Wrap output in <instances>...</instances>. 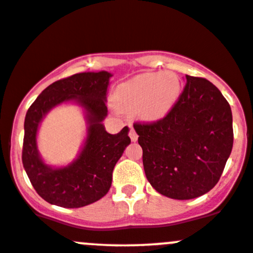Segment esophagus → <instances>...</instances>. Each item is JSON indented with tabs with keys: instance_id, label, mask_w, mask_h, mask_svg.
Instances as JSON below:
<instances>
[{
	"instance_id": "34e87169",
	"label": "esophagus",
	"mask_w": 253,
	"mask_h": 253,
	"mask_svg": "<svg viewBox=\"0 0 253 253\" xmlns=\"http://www.w3.org/2000/svg\"><path fill=\"white\" fill-rule=\"evenodd\" d=\"M129 138H131L132 142H137V139H138V134L135 133L133 126H131V131H129Z\"/></svg>"
}]
</instances>
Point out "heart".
Segmentation results:
<instances>
[{
  "instance_id": "1",
  "label": "heart",
  "mask_w": 253,
  "mask_h": 253,
  "mask_svg": "<svg viewBox=\"0 0 253 253\" xmlns=\"http://www.w3.org/2000/svg\"><path fill=\"white\" fill-rule=\"evenodd\" d=\"M182 84L172 71L145 73L120 84L114 102L121 110L137 111L144 121L154 122L167 115L177 103Z\"/></svg>"
}]
</instances>
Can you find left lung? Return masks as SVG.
Here are the masks:
<instances>
[{"label":"left lung","instance_id":"left-lung-1","mask_svg":"<svg viewBox=\"0 0 253 253\" xmlns=\"http://www.w3.org/2000/svg\"><path fill=\"white\" fill-rule=\"evenodd\" d=\"M187 84L166 118L135 124L147 179L158 193L190 200L209 193L233 149L229 103L206 79L185 76Z\"/></svg>","mask_w":253,"mask_h":253}]
</instances>
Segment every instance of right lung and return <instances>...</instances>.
Segmentation results:
<instances>
[{"instance_id":"right-lung-1","label":"right lung","mask_w":253,"mask_h":253,"mask_svg":"<svg viewBox=\"0 0 253 253\" xmlns=\"http://www.w3.org/2000/svg\"><path fill=\"white\" fill-rule=\"evenodd\" d=\"M113 74L80 73L53 82L29 108L24 122L23 166L31 184L47 203L79 209L100 200L111 187L113 171L129 145V128L118 134L106 132V94ZM75 104L83 109L86 137L75 161L63 167L45 164L37 147L41 122L52 108Z\"/></svg>"}]
</instances>
